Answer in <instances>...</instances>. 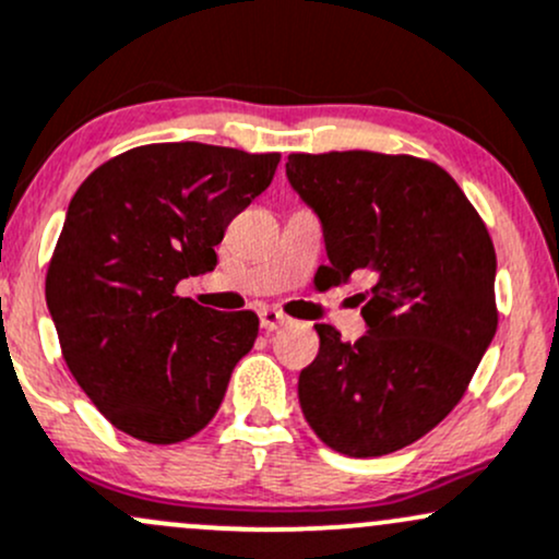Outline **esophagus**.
<instances>
[{
    "label": "esophagus",
    "mask_w": 559,
    "mask_h": 559,
    "mask_svg": "<svg viewBox=\"0 0 559 559\" xmlns=\"http://www.w3.org/2000/svg\"><path fill=\"white\" fill-rule=\"evenodd\" d=\"M260 323L265 331H275V329H281L289 323V316H284V312L275 310V308H265V310H260Z\"/></svg>",
    "instance_id": "34e87169"
}]
</instances>
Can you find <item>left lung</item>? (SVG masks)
I'll use <instances>...</instances> for the list:
<instances>
[{
  "mask_svg": "<svg viewBox=\"0 0 559 559\" xmlns=\"http://www.w3.org/2000/svg\"><path fill=\"white\" fill-rule=\"evenodd\" d=\"M286 177L321 217L323 284L371 275L355 345L318 323L299 373L312 432L345 456L401 451L464 397L499 326L496 251L456 180L406 153H292Z\"/></svg>",
  "mask_w": 559,
  "mask_h": 559,
  "instance_id": "1",
  "label": "left lung"
}]
</instances>
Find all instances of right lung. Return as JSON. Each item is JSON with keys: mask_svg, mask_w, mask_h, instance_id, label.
I'll return each mask as SVG.
<instances>
[{"mask_svg": "<svg viewBox=\"0 0 559 559\" xmlns=\"http://www.w3.org/2000/svg\"><path fill=\"white\" fill-rule=\"evenodd\" d=\"M281 153L140 145L73 193L45 297L79 388L121 432L169 445L212 421L260 331L177 294L217 265L225 228L273 180Z\"/></svg>", "mask_w": 559, "mask_h": 559, "instance_id": "add662e5", "label": "right lung"}]
</instances>
